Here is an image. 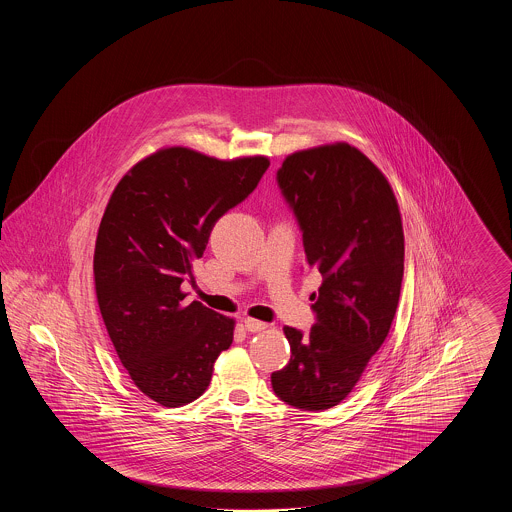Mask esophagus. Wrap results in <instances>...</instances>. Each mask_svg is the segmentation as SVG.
I'll use <instances>...</instances> for the list:
<instances>
[{"instance_id": "1", "label": "esophagus", "mask_w": 512, "mask_h": 512, "mask_svg": "<svg viewBox=\"0 0 512 512\" xmlns=\"http://www.w3.org/2000/svg\"><path fill=\"white\" fill-rule=\"evenodd\" d=\"M244 328L247 332L255 334V332H263V330L267 328V324H265V322H261V320H255V318H245Z\"/></svg>"}]
</instances>
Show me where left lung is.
Here are the masks:
<instances>
[{
    "mask_svg": "<svg viewBox=\"0 0 512 512\" xmlns=\"http://www.w3.org/2000/svg\"><path fill=\"white\" fill-rule=\"evenodd\" d=\"M320 274L307 334L286 326L292 357L272 372L274 393L301 411L336 407L359 382L397 311L405 238L390 182L349 144L297 151L276 172Z\"/></svg>",
    "mask_w": 512,
    "mask_h": 512,
    "instance_id": "1",
    "label": "left lung"
}]
</instances>
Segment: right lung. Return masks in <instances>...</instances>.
<instances>
[{"instance_id": "add662e5", "label": "right lung", "mask_w": 512, "mask_h": 512, "mask_svg": "<svg viewBox=\"0 0 512 512\" xmlns=\"http://www.w3.org/2000/svg\"><path fill=\"white\" fill-rule=\"evenodd\" d=\"M267 157L219 161L161 149L122 176L99 224L94 276L99 311L122 366L163 407L207 390L234 320L186 301L192 265L217 220L251 194Z\"/></svg>"}]
</instances>
